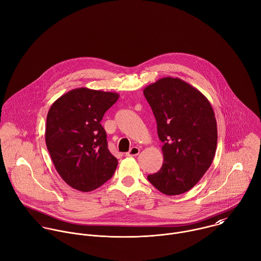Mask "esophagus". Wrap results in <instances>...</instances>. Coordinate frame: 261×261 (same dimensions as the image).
<instances>
[{
	"instance_id": "34e87169",
	"label": "esophagus",
	"mask_w": 261,
	"mask_h": 261,
	"mask_svg": "<svg viewBox=\"0 0 261 261\" xmlns=\"http://www.w3.org/2000/svg\"><path fill=\"white\" fill-rule=\"evenodd\" d=\"M139 151H140V149H139V147H137V146H133L127 153H126V155L127 156H135V155H137V154H139Z\"/></svg>"
}]
</instances>
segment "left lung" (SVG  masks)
Listing matches in <instances>:
<instances>
[{
  "label": "left lung",
  "mask_w": 261,
  "mask_h": 261,
  "mask_svg": "<svg viewBox=\"0 0 261 261\" xmlns=\"http://www.w3.org/2000/svg\"><path fill=\"white\" fill-rule=\"evenodd\" d=\"M163 142L162 168L149 182L167 196L187 193L211 166L217 145L214 111L195 87L179 77L166 76L143 90Z\"/></svg>",
  "instance_id": "1"
}]
</instances>
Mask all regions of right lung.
<instances>
[{
  "instance_id": "add662e5",
  "label": "right lung",
  "mask_w": 261,
  "mask_h": 261,
  "mask_svg": "<svg viewBox=\"0 0 261 261\" xmlns=\"http://www.w3.org/2000/svg\"><path fill=\"white\" fill-rule=\"evenodd\" d=\"M119 96L83 87L60 96L48 112L47 148L58 174L74 190L94 191L114 175L118 160L100 121Z\"/></svg>"
}]
</instances>
